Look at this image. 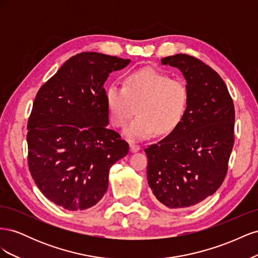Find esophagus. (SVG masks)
I'll list each match as a JSON object with an SVG mask.
<instances>
[{"label":"esophagus","mask_w":258,"mask_h":258,"mask_svg":"<svg viewBox=\"0 0 258 258\" xmlns=\"http://www.w3.org/2000/svg\"><path fill=\"white\" fill-rule=\"evenodd\" d=\"M129 146H130V151L131 152H138L140 150V145L137 144L136 142H130Z\"/></svg>","instance_id":"obj_1"}]
</instances>
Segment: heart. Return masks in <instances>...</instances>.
Here are the masks:
<instances>
[{"instance_id":"heart-1","label":"heart","mask_w":258,"mask_h":258,"mask_svg":"<svg viewBox=\"0 0 258 258\" xmlns=\"http://www.w3.org/2000/svg\"><path fill=\"white\" fill-rule=\"evenodd\" d=\"M112 123L123 128L136 113L138 116L124 129L130 139H148L158 132L166 136L182 122L188 104L186 84L171 79L165 72L142 69L124 77L123 87L112 84L105 91Z\"/></svg>"}]
</instances>
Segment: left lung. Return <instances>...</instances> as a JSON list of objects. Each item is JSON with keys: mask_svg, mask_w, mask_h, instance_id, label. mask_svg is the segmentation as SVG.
I'll use <instances>...</instances> for the list:
<instances>
[{"mask_svg": "<svg viewBox=\"0 0 258 258\" xmlns=\"http://www.w3.org/2000/svg\"><path fill=\"white\" fill-rule=\"evenodd\" d=\"M161 63L183 73L188 104L179 126L145 148L147 181L161 207L183 209L223 184L235 142V106L222 77L204 61L177 53Z\"/></svg>", "mask_w": 258, "mask_h": 258, "instance_id": "left-lung-1", "label": "left lung"}]
</instances>
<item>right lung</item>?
<instances>
[{
	"label": "right lung",
	"instance_id": "add662e5",
	"mask_svg": "<svg viewBox=\"0 0 258 258\" xmlns=\"http://www.w3.org/2000/svg\"><path fill=\"white\" fill-rule=\"evenodd\" d=\"M129 59L77 53L37 91L28 120V166L44 196L69 211L101 200L128 143L108 129L103 85Z\"/></svg>",
	"mask_w": 258,
	"mask_h": 258
}]
</instances>
